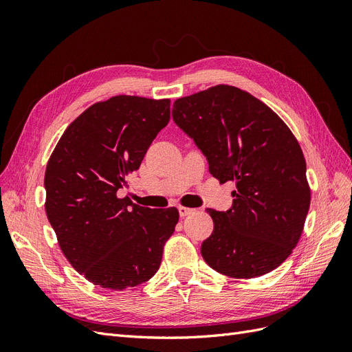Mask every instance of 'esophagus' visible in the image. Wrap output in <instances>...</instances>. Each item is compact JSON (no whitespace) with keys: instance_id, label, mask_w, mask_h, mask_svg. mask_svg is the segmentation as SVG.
<instances>
[{"instance_id":"34e87169","label":"esophagus","mask_w":352,"mask_h":352,"mask_svg":"<svg viewBox=\"0 0 352 352\" xmlns=\"http://www.w3.org/2000/svg\"><path fill=\"white\" fill-rule=\"evenodd\" d=\"M190 212H194V208L184 207V206L179 207V214H180V217H186V216L190 214Z\"/></svg>"}]
</instances>
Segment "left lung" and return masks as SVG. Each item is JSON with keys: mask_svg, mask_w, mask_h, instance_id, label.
I'll list each match as a JSON object with an SVG mask.
<instances>
[{"mask_svg": "<svg viewBox=\"0 0 352 352\" xmlns=\"http://www.w3.org/2000/svg\"><path fill=\"white\" fill-rule=\"evenodd\" d=\"M172 114L207 157L210 173L236 182L230 210L207 208L214 229L201 245L202 258L235 279L279 267L301 238L311 201L295 135L263 101L230 85L176 100Z\"/></svg>", "mask_w": 352, "mask_h": 352, "instance_id": "8db88e82", "label": "left lung"}]
</instances>
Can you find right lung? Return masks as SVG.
I'll return each instance as SVG.
<instances>
[{
	"mask_svg": "<svg viewBox=\"0 0 352 352\" xmlns=\"http://www.w3.org/2000/svg\"><path fill=\"white\" fill-rule=\"evenodd\" d=\"M170 120V100L116 95L92 104L61 135L45 170V212L73 269L94 285L122 291L151 279L179 211L120 198Z\"/></svg>",
	"mask_w": 352,
	"mask_h": 352,
	"instance_id": "add662e5",
	"label": "right lung"
}]
</instances>
